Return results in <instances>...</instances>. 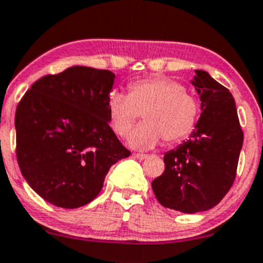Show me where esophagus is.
<instances>
[{"label":"esophagus","instance_id":"esophagus-1","mask_svg":"<svg viewBox=\"0 0 263 263\" xmlns=\"http://www.w3.org/2000/svg\"><path fill=\"white\" fill-rule=\"evenodd\" d=\"M132 156H134L135 158H137V159H145L146 157H148L146 154H143V153H134Z\"/></svg>","mask_w":263,"mask_h":263}]
</instances>
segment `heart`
I'll return each instance as SVG.
<instances>
[{"label":"heart","mask_w":263,"mask_h":263,"mask_svg":"<svg viewBox=\"0 0 263 263\" xmlns=\"http://www.w3.org/2000/svg\"><path fill=\"white\" fill-rule=\"evenodd\" d=\"M201 105L180 83L165 76H149L127 85V96L111 92L107 98V115L115 134L127 137L139 119L143 122L129 136L131 146L149 149L163 140L180 143L197 124Z\"/></svg>","instance_id":"heart-1"}]
</instances>
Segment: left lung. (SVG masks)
<instances>
[{
  "label": "left lung",
  "instance_id": "obj_1",
  "mask_svg": "<svg viewBox=\"0 0 263 263\" xmlns=\"http://www.w3.org/2000/svg\"><path fill=\"white\" fill-rule=\"evenodd\" d=\"M201 117L191 139L163 157L165 171L152 181L162 206L187 214L220 202L234 184L244 134L230 90L196 70Z\"/></svg>",
  "mask_w": 263,
  "mask_h": 263
}]
</instances>
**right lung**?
I'll return each mask as SVG.
<instances>
[{"label": "right lung", "mask_w": 263, "mask_h": 263, "mask_svg": "<svg viewBox=\"0 0 263 263\" xmlns=\"http://www.w3.org/2000/svg\"><path fill=\"white\" fill-rule=\"evenodd\" d=\"M115 75L73 66L32 84L15 111L16 159L40 197L65 209L95 200L110 167L131 152L109 126Z\"/></svg>", "instance_id": "right-lung-1"}]
</instances>
